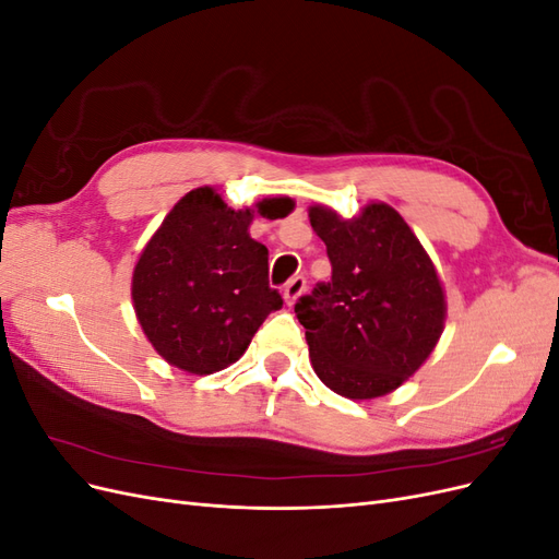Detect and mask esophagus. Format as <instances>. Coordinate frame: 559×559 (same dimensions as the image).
Listing matches in <instances>:
<instances>
[{"instance_id":"obj_1","label":"esophagus","mask_w":559,"mask_h":559,"mask_svg":"<svg viewBox=\"0 0 559 559\" xmlns=\"http://www.w3.org/2000/svg\"><path fill=\"white\" fill-rule=\"evenodd\" d=\"M306 286H308V280L302 277V275H296V277H292L289 282H286V286H284L286 306H294V302L300 298V294L306 292Z\"/></svg>"}]
</instances>
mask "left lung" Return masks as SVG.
<instances>
[{
	"instance_id": "1",
	"label": "left lung",
	"mask_w": 559,
	"mask_h": 559,
	"mask_svg": "<svg viewBox=\"0 0 559 559\" xmlns=\"http://www.w3.org/2000/svg\"><path fill=\"white\" fill-rule=\"evenodd\" d=\"M331 280L300 296L319 380L347 399H376L408 380L443 333L445 298L431 259L401 214L382 202L343 222L310 210Z\"/></svg>"
}]
</instances>
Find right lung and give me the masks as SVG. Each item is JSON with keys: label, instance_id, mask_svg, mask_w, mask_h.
<instances>
[{"label": "right lung", "instance_id": "add662e5", "mask_svg": "<svg viewBox=\"0 0 559 559\" xmlns=\"http://www.w3.org/2000/svg\"><path fill=\"white\" fill-rule=\"evenodd\" d=\"M289 198L259 202L286 216ZM251 210H230L212 189L186 193L134 265L132 300L156 352L173 366L207 376L238 361L265 317L282 308L270 289L267 249L249 238Z\"/></svg>", "mask_w": 559, "mask_h": 559}]
</instances>
